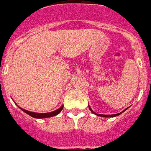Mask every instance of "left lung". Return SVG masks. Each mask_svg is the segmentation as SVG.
Segmentation results:
<instances>
[{
    "mask_svg": "<svg viewBox=\"0 0 151 151\" xmlns=\"http://www.w3.org/2000/svg\"><path fill=\"white\" fill-rule=\"evenodd\" d=\"M88 108H89V109H90V111H91V112H92V113H94L95 115H97V116H103V117H114V116H118V115H120V114H122V113H123V112H125V111L127 109H128V108H127V109H125V110H123V111H122V112H121V113H116V114H111V115H104V114H98V113H96L95 112H94V111L92 110V109H91V107H90L89 105H88Z\"/></svg>",
    "mask_w": 151,
    "mask_h": 151,
    "instance_id": "1",
    "label": "left lung"
}]
</instances>
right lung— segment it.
<instances>
[{
  "mask_svg": "<svg viewBox=\"0 0 151 151\" xmlns=\"http://www.w3.org/2000/svg\"><path fill=\"white\" fill-rule=\"evenodd\" d=\"M18 106V105H17ZM19 107V106H18ZM24 112V113H26V114H28L32 117H35V118H38V119H42V118H47V117H51V116H55L56 115H58L62 109H63V105H62L61 107L59 108L57 110L53 111V112H50V113H35V112H30V111L26 110V109H22L21 107H19Z\"/></svg>",
  "mask_w": 151,
  "mask_h": 151,
  "instance_id": "1",
  "label": "right lung"
}]
</instances>
